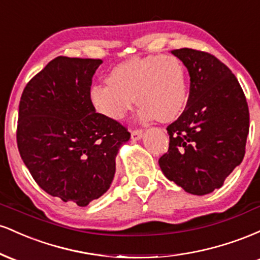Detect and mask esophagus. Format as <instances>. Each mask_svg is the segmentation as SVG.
Wrapping results in <instances>:
<instances>
[{
    "label": "esophagus",
    "instance_id": "34e87169",
    "mask_svg": "<svg viewBox=\"0 0 260 260\" xmlns=\"http://www.w3.org/2000/svg\"><path fill=\"white\" fill-rule=\"evenodd\" d=\"M142 136H143L142 129H134L132 131V133H131V138H132V140H139L142 138Z\"/></svg>",
    "mask_w": 260,
    "mask_h": 260
}]
</instances>
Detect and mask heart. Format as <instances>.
Wrapping results in <instances>:
<instances>
[{
    "mask_svg": "<svg viewBox=\"0 0 260 260\" xmlns=\"http://www.w3.org/2000/svg\"><path fill=\"white\" fill-rule=\"evenodd\" d=\"M109 84L90 89V101L98 112L120 121L132 109L134 98L143 120L174 121L187 104L186 68L176 56L134 57L112 68Z\"/></svg>",
    "mask_w": 260,
    "mask_h": 260,
    "instance_id": "1",
    "label": "heart"
}]
</instances>
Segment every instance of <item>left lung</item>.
<instances>
[{"label": "left lung", "instance_id": "8db88e82", "mask_svg": "<svg viewBox=\"0 0 260 260\" xmlns=\"http://www.w3.org/2000/svg\"><path fill=\"white\" fill-rule=\"evenodd\" d=\"M171 53L189 73V98L183 113L168 127L169 151L159 165L187 193L209 194L242 162L248 105L234 73L213 55L193 49Z\"/></svg>", "mask_w": 260, "mask_h": 260}]
</instances>
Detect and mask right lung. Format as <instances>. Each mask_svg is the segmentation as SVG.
<instances>
[{
    "mask_svg": "<svg viewBox=\"0 0 260 260\" xmlns=\"http://www.w3.org/2000/svg\"><path fill=\"white\" fill-rule=\"evenodd\" d=\"M101 59L58 56L26 84L17 143L23 162L46 193L79 207L111 186L116 156L131 134L95 112L91 79Z\"/></svg>",
    "mask_w": 260,
    "mask_h": 260,
    "instance_id": "obj_1",
    "label": "right lung"
}]
</instances>
